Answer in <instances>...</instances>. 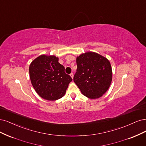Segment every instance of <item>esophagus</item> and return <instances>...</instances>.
Here are the masks:
<instances>
[{
    "label": "esophagus",
    "mask_w": 146,
    "mask_h": 146,
    "mask_svg": "<svg viewBox=\"0 0 146 146\" xmlns=\"http://www.w3.org/2000/svg\"><path fill=\"white\" fill-rule=\"evenodd\" d=\"M70 76H71L72 77V78L73 79V73H70Z\"/></svg>",
    "instance_id": "esophagus-1"
}]
</instances>
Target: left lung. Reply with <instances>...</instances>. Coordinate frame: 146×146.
<instances>
[{"mask_svg": "<svg viewBox=\"0 0 146 146\" xmlns=\"http://www.w3.org/2000/svg\"><path fill=\"white\" fill-rule=\"evenodd\" d=\"M77 70L73 81L84 96L97 99L109 88L112 71L109 60L94 52H87L76 59Z\"/></svg>", "mask_w": 146, "mask_h": 146, "instance_id": "left-lung-1", "label": "left lung"}]
</instances>
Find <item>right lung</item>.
Segmentation results:
<instances>
[{
	"label": "right lung",
	"instance_id": "right-lung-1",
	"mask_svg": "<svg viewBox=\"0 0 146 146\" xmlns=\"http://www.w3.org/2000/svg\"><path fill=\"white\" fill-rule=\"evenodd\" d=\"M30 76L33 86L42 98L49 101L64 96L72 78L54 56L41 55L31 63Z\"/></svg>",
	"mask_w": 146,
	"mask_h": 146
}]
</instances>
